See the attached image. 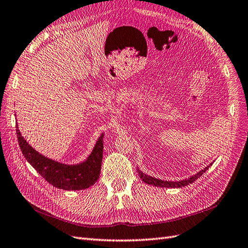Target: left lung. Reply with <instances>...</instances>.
Wrapping results in <instances>:
<instances>
[{
    "mask_svg": "<svg viewBox=\"0 0 248 248\" xmlns=\"http://www.w3.org/2000/svg\"><path fill=\"white\" fill-rule=\"evenodd\" d=\"M209 167L210 166H207L206 168L202 169V170H201L200 172H197L195 175H192V176H191V178H188L186 180H183V181H180V182L162 181V180H158V179H155V178H152V176L147 175V174H145L143 172H141L139 169H137V171L139 173L140 179L142 180L144 183L148 184V185H154V186H157V187H165V188H182V187L187 186V185H189V184H192L194 181H196L202 173L206 172V170H207Z\"/></svg>",
    "mask_w": 248,
    "mask_h": 248,
    "instance_id": "obj_1",
    "label": "left lung"
}]
</instances>
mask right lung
<instances>
[{"label":"right lung","mask_w":248,"mask_h":248,"mask_svg":"<svg viewBox=\"0 0 248 248\" xmlns=\"http://www.w3.org/2000/svg\"><path fill=\"white\" fill-rule=\"evenodd\" d=\"M16 136L26 160L42 178L54 187L63 190H82L93 186L101 173L103 160V138H98L88 159L79 165H65L46 158L32 148L20 135L16 124Z\"/></svg>","instance_id":"obj_1"}]
</instances>
